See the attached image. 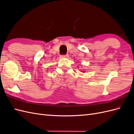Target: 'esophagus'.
<instances>
[{
    "mask_svg": "<svg viewBox=\"0 0 134 134\" xmlns=\"http://www.w3.org/2000/svg\"><path fill=\"white\" fill-rule=\"evenodd\" d=\"M61 56H62V58H68V56H69V55H68V54H66V55H62Z\"/></svg>",
    "mask_w": 134,
    "mask_h": 134,
    "instance_id": "1",
    "label": "esophagus"
}]
</instances>
